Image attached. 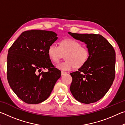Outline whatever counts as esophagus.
Masks as SVG:
<instances>
[{
    "instance_id": "1",
    "label": "esophagus",
    "mask_w": 125,
    "mask_h": 125,
    "mask_svg": "<svg viewBox=\"0 0 125 125\" xmlns=\"http://www.w3.org/2000/svg\"><path fill=\"white\" fill-rule=\"evenodd\" d=\"M67 74V72H64V71L61 72V75H65V74Z\"/></svg>"
}]
</instances>
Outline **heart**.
<instances>
[{
  "label": "heart",
  "instance_id": "obj_1",
  "mask_svg": "<svg viewBox=\"0 0 125 125\" xmlns=\"http://www.w3.org/2000/svg\"><path fill=\"white\" fill-rule=\"evenodd\" d=\"M48 54L53 62H58L65 55V60L57 64V68L62 71H69L83 65L89 57L87 48L82 46L79 42L73 39H65L61 41L60 46L52 43L48 48Z\"/></svg>",
  "mask_w": 125,
  "mask_h": 125
}]
</instances>
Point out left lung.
Returning <instances> with one entry per match:
<instances>
[{
  "mask_svg": "<svg viewBox=\"0 0 125 125\" xmlns=\"http://www.w3.org/2000/svg\"><path fill=\"white\" fill-rule=\"evenodd\" d=\"M68 33L84 42L89 51L86 62L78 71L71 73V93L80 103L89 104L96 102L106 94L115 79V50L101 35Z\"/></svg>",
  "mask_w": 125,
  "mask_h": 125,
  "instance_id": "obj_1",
  "label": "left lung"
}]
</instances>
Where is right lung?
Segmentation results:
<instances>
[{
	"instance_id": "obj_1",
	"label": "right lung",
	"mask_w": 125,
	"mask_h": 125,
	"mask_svg": "<svg viewBox=\"0 0 125 125\" xmlns=\"http://www.w3.org/2000/svg\"><path fill=\"white\" fill-rule=\"evenodd\" d=\"M57 36L53 31L41 30L24 31L8 51V83L25 103L37 104L46 100L61 77V71L54 67L47 52L58 39ZM46 68L47 73L41 72Z\"/></svg>"
}]
</instances>
